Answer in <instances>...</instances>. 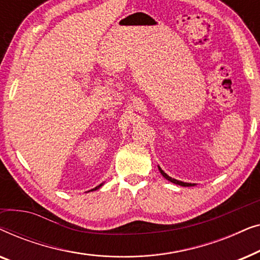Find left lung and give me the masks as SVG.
<instances>
[{
  "label": "left lung",
  "mask_w": 260,
  "mask_h": 260,
  "mask_svg": "<svg viewBox=\"0 0 260 260\" xmlns=\"http://www.w3.org/2000/svg\"><path fill=\"white\" fill-rule=\"evenodd\" d=\"M158 169H159V172H161V174L163 175V177H166L167 180L168 181H170V182H173V183H175V184H179V186H182V187H191V186H195L194 183H188V182H182V181H179V180H175V179H173V177H170V176H168L167 175V174L163 172V170L159 168L158 167Z\"/></svg>",
  "instance_id": "1"
}]
</instances>
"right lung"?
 Instances as JSON below:
<instances>
[{
	"label": "right lung",
	"mask_w": 260,
	"mask_h": 260,
	"mask_svg": "<svg viewBox=\"0 0 260 260\" xmlns=\"http://www.w3.org/2000/svg\"><path fill=\"white\" fill-rule=\"evenodd\" d=\"M103 186V183H101L99 184V186H97L95 188H93V189H91V190H88V191H92V190H97V189H99V188H101Z\"/></svg>",
	"instance_id": "add662e5"
}]
</instances>
